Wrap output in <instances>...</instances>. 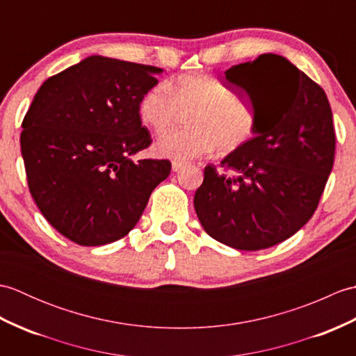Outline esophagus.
<instances>
[{
  "mask_svg": "<svg viewBox=\"0 0 356 356\" xmlns=\"http://www.w3.org/2000/svg\"><path fill=\"white\" fill-rule=\"evenodd\" d=\"M185 165H186V162H182V161H172V170H174V171H179V170H182Z\"/></svg>",
  "mask_w": 356,
  "mask_h": 356,
  "instance_id": "1",
  "label": "esophagus"
}]
</instances>
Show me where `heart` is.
Segmentation results:
<instances>
[{
	"instance_id": "1",
	"label": "heart",
	"mask_w": 356,
	"mask_h": 356,
	"mask_svg": "<svg viewBox=\"0 0 356 356\" xmlns=\"http://www.w3.org/2000/svg\"><path fill=\"white\" fill-rule=\"evenodd\" d=\"M180 111H191L188 128L176 130L157 142V154L188 161L209 153H232L254 138L255 118L243 104L234 99L223 82L208 73L184 74L171 82H156L138 102L140 122L162 134L176 122Z\"/></svg>"
}]
</instances>
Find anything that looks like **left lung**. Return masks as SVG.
Here are the masks:
<instances>
[{
	"label": "left lung",
	"instance_id": "obj_1",
	"mask_svg": "<svg viewBox=\"0 0 356 356\" xmlns=\"http://www.w3.org/2000/svg\"><path fill=\"white\" fill-rule=\"evenodd\" d=\"M225 76L251 99L255 134L220 171L205 166L194 208L208 236L259 251L293 236L318 207L335 159L332 110L316 82L274 53L232 65Z\"/></svg>",
	"mask_w": 356,
	"mask_h": 356
}]
</instances>
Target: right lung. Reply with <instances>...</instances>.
Masks as SVG:
<instances>
[{
    "label": "right lung",
    "mask_w": 356,
    "mask_h": 356,
    "mask_svg": "<svg viewBox=\"0 0 356 356\" xmlns=\"http://www.w3.org/2000/svg\"><path fill=\"white\" fill-rule=\"evenodd\" d=\"M161 72L90 56L36 92L19 138L29 190L45 220L74 243L125 237L170 176L166 159H130L153 142L138 102Z\"/></svg>",
    "instance_id": "1"
}]
</instances>
